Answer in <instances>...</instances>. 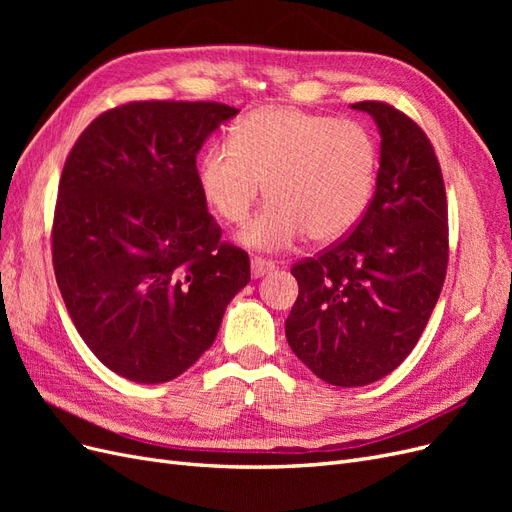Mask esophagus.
<instances>
[{
    "mask_svg": "<svg viewBox=\"0 0 512 512\" xmlns=\"http://www.w3.org/2000/svg\"><path fill=\"white\" fill-rule=\"evenodd\" d=\"M250 269H252L254 280H258V277H265L267 273H271L275 269V262L265 260V258H252L250 260Z\"/></svg>",
    "mask_w": 512,
    "mask_h": 512,
    "instance_id": "34e87169",
    "label": "esophagus"
}]
</instances>
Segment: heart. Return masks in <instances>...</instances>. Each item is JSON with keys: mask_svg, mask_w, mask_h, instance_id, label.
Returning a JSON list of instances; mask_svg holds the SVG:
<instances>
[{"mask_svg": "<svg viewBox=\"0 0 512 512\" xmlns=\"http://www.w3.org/2000/svg\"><path fill=\"white\" fill-rule=\"evenodd\" d=\"M374 134L292 106H262L230 130V147H211L198 166L207 205L243 224L262 194L271 198L239 232V243L275 252L305 232L316 243L346 237L363 220L378 179Z\"/></svg>", "mask_w": 512, "mask_h": 512, "instance_id": "heart-1", "label": "heart"}]
</instances>
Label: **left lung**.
Masks as SVG:
<instances>
[{
    "mask_svg": "<svg viewBox=\"0 0 512 512\" xmlns=\"http://www.w3.org/2000/svg\"><path fill=\"white\" fill-rule=\"evenodd\" d=\"M350 108L380 132L376 192L363 220L318 258L292 267V352L333 386H365L412 352L438 303L448 262L442 170L425 132L384 102Z\"/></svg>",
    "mask_w": 512,
    "mask_h": 512,
    "instance_id": "8db88e82",
    "label": "left lung"
}]
</instances>
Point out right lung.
<instances>
[{
  "label": "right lung",
  "instance_id": "right-lung-1",
  "mask_svg": "<svg viewBox=\"0 0 512 512\" xmlns=\"http://www.w3.org/2000/svg\"><path fill=\"white\" fill-rule=\"evenodd\" d=\"M239 111L130 102L74 143L53 220V267L76 331L121 378L160 384L211 348L250 258L222 243L196 156Z\"/></svg>",
  "mask_w": 512,
  "mask_h": 512
}]
</instances>
